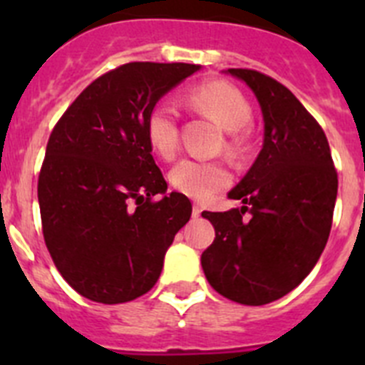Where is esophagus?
I'll return each instance as SVG.
<instances>
[{
    "mask_svg": "<svg viewBox=\"0 0 365 365\" xmlns=\"http://www.w3.org/2000/svg\"><path fill=\"white\" fill-rule=\"evenodd\" d=\"M201 212H202V206L199 205V202H193V208H192L193 217H199V215H201Z\"/></svg>",
    "mask_w": 365,
    "mask_h": 365,
    "instance_id": "34e87169",
    "label": "esophagus"
}]
</instances>
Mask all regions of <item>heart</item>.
<instances>
[{
  "label": "heart",
  "mask_w": 365,
  "mask_h": 365,
  "mask_svg": "<svg viewBox=\"0 0 365 365\" xmlns=\"http://www.w3.org/2000/svg\"><path fill=\"white\" fill-rule=\"evenodd\" d=\"M186 102L195 111L214 118L227 130L225 150L234 157L243 155L248 144V124L252 120V108L247 96L225 80H210L193 86ZM146 135L160 157L172 159L179 150V113L173 102L163 98L151 106L146 117ZM228 168L217 160L182 159L170 172V182L177 192L192 199H208L215 192L230 185Z\"/></svg>",
  "instance_id": "1"
}]
</instances>
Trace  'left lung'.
<instances>
[{
    "mask_svg": "<svg viewBox=\"0 0 365 365\" xmlns=\"http://www.w3.org/2000/svg\"><path fill=\"white\" fill-rule=\"evenodd\" d=\"M228 73L256 95L265 140L228 193L243 206L202 212L215 240L201 265L221 296L265 305L296 289L320 259L333 225L338 173L322 125L283 83L254 69Z\"/></svg>",
    "mask_w": 365,
    "mask_h": 365,
    "instance_id": "8db88e82",
    "label": "left lung"
}]
</instances>
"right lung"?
<instances>
[{
	"instance_id": "1",
	"label": "right lung",
	"mask_w": 365,
	"mask_h": 365,
	"mask_svg": "<svg viewBox=\"0 0 365 365\" xmlns=\"http://www.w3.org/2000/svg\"><path fill=\"white\" fill-rule=\"evenodd\" d=\"M193 63L130 62L74 98L51 131L38 177L41 230L58 272L83 298L124 303L146 294L192 215L166 192L146 135L151 106Z\"/></svg>"
}]
</instances>
